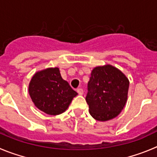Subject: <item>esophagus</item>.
<instances>
[{
    "label": "esophagus",
    "mask_w": 157,
    "mask_h": 157,
    "mask_svg": "<svg viewBox=\"0 0 157 157\" xmlns=\"http://www.w3.org/2000/svg\"><path fill=\"white\" fill-rule=\"evenodd\" d=\"M77 93H78L80 95H82L83 94V90L82 88H78L77 90Z\"/></svg>",
    "instance_id": "34e87169"
}]
</instances>
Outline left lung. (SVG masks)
<instances>
[{
	"label": "left lung",
	"instance_id": "left-lung-1",
	"mask_svg": "<svg viewBox=\"0 0 157 157\" xmlns=\"http://www.w3.org/2000/svg\"><path fill=\"white\" fill-rule=\"evenodd\" d=\"M129 80L114 66L106 64L92 70L86 101L94 119L106 121L118 116L128 99Z\"/></svg>",
	"mask_w": 157,
	"mask_h": 157
}]
</instances>
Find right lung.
Returning <instances> with one entry per match:
<instances>
[{
	"instance_id": "1",
	"label": "right lung",
	"mask_w": 157,
	"mask_h": 157,
	"mask_svg": "<svg viewBox=\"0 0 157 157\" xmlns=\"http://www.w3.org/2000/svg\"><path fill=\"white\" fill-rule=\"evenodd\" d=\"M29 93L35 106L50 115L63 113L77 95L62 78L58 67L36 72L29 84Z\"/></svg>"
}]
</instances>
